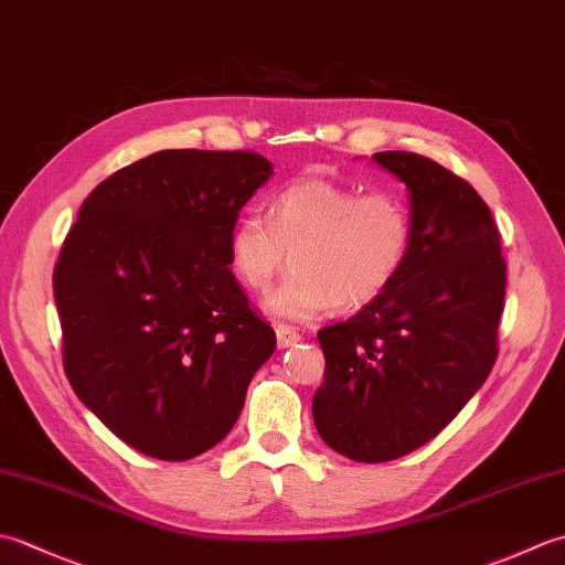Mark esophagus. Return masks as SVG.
I'll return each instance as SVG.
<instances>
[{
	"label": "esophagus",
	"instance_id": "esophagus-1",
	"mask_svg": "<svg viewBox=\"0 0 565 565\" xmlns=\"http://www.w3.org/2000/svg\"><path fill=\"white\" fill-rule=\"evenodd\" d=\"M276 342H279V350H286V347H294L296 342H301V334L296 332L291 326H276Z\"/></svg>",
	"mask_w": 565,
	"mask_h": 565
}]
</instances>
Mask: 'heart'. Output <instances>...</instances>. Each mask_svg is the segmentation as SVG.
<instances>
[{
    "label": "heart",
    "instance_id": "1",
    "mask_svg": "<svg viewBox=\"0 0 565 565\" xmlns=\"http://www.w3.org/2000/svg\"><path fill=\"white\" fill-rule=\"evenodd\" d=\"M413 243V221L391 191H369L306 177L274 196L271 215L245 213L227 237V262L274 318L310 320L332 308L356 310L398 279Z\"/></svg>",
    "mask_w": 565,
    "mask_h": 565
}]
</instances>
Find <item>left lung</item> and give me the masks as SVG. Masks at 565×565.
Returning a JSON list of instances; mask_svg holds the SVG:
<instances>
[{
	"label": "left lung",
	"mask_w": 565,
	"mask_h": 565,
	"mask_svg": "<svg viewBox=\"0 0 565 565\" xmlns=\"http://www.w3.org/2000/svg\"><path fill=\"white\" fill-rule=\"evenodd\" d=\"M407 186L411 255L354 318L322 328L326 379L313 395L322 441L381 463L423 447L483 386L498 356L505 259L486 201L415 152H376Z\"/></svg>",
	"instance_id": "8db88e82"
}]
</instances>
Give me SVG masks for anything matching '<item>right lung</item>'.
Returning a JSON list of instances; mask_svg holds the SVG:
<instances>
[{
	"instance_id": "add662e5",
	"label": "right lung",
	"mask_w": 565,
	"mask_h": 565,
	"mask_svg": "<svg viewBox=\"0 0 565 565\" xmlns=\"http://www.w3.org/2000/svg\"><path fill=\"white\" fill-rule=\"evenodd\" d=\"M271 174L247 150L152 152L104 179L65 237L53 294L67 379L152 459L215 447L276 350L227 269L237 213Z\"/></svg>"
}]
</instances>
